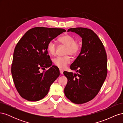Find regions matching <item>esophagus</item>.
<instances>
[{"label":"esophagus","mask_w":123,"mask_h":123,"mask_svg":"<svg viewBox=\"0 0 123 123\" xmlns=\"http://www.w3.org/2000/svg\"><path fill=\"white\" fill-rule=\"evenodd\" d=\"M59 71H60V73H61V74H63V72H64V71H63L62 69H59Z\"/></svg>","instance_id":"1"}]
</instances>
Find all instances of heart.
I'll list each match as a JSON object with an SVG mask.
<instances>
[{"instance_id":"heart-1","label":"heart","mask_w":123,"mask_h":123,"mask_svg":"<svg viewBox=\"0 0 123 123\" xmlns=\"http://www.w3.org/2000/svg\"><path fill=\"white\" fill-rule=\"evenodd\" d=\"M58 42L62 45L66 47L65 54L64 56H58L53 59L54 64L60 68H65L71 62V55L76 56L79 54L81 49V43L80 40L76 39L71 35L66 34L61 36L58 38ZM57 45L54 41L52 40L48 44L47 50L51 55H55L56 52Z\"/></svg>"}]
</instances>
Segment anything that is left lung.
<instances>
[{"label": "left lung", "mask_w": 123, "mask_h": 123, "mask_svg": "<svg viewBox=\"0 0 123 123\" xmlns=\"http://www.w3.org/2000/svg\"><path fill=\"white\" fill-rule=\"evenodd\" d=\"M82 38L80 53L70 66L74 74L64 72L68 83L64 89L66 96L76 104L93 99L102 88L107 75V58L102 42L90 29L73 28L68 30Z\"/></svg>", "instance_id": "1"}]
</instances>
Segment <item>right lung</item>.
Instances as JSON below:
<instances>
[{
  "label": "right lung",
  "instance_id": "right-lung-1",
  "mask_svg": "<svg viewBox=\"0 0 123 123\" xmlns=\"http://www.w3.org/2000/svg\"><path fill=\"white\" fill-rule=\"evenodd\" d=\"M66 30L35 27L30 29L15 48L11 73L18 93L29 101H38L47 95L51 85L59 76V71L52 66L47 46L50 42ZM48 68L42 73L40 69Z\"/></svg>",
  "mask_w": 123,
  "mask_h": 123
}]
</instances>
